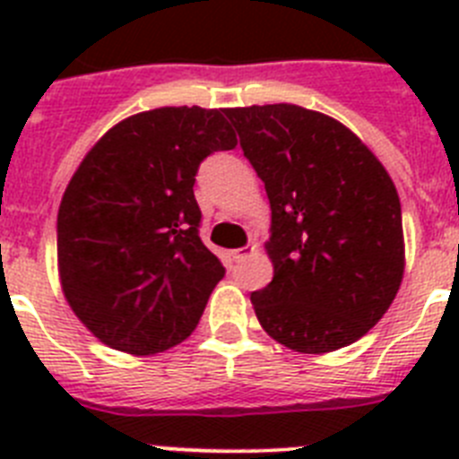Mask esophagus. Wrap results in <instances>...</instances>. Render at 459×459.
I'll use <instances>...</instances> for the list:
<instances>
[{"mask_svg": "<svg viewBox=\"0 0 459 459\" xmlns=\"http://www.w3.org/2000/svg\"><path fill=\"white\" fill-rule=\"evenodd\" d=\"M255 253V246H246V248H238V250H232V259L234 262H243V259L248 257V255Z\"/></svg>", "mask_w": 459, "mask_h": 459, "instance_id": "obj_1", "label": "esophagus"}]
</instances>
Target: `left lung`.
<instances>
[{
	"mask_svg": "<svg viewBox=\"0 0 459 459\" xmlns=\"http://www.w3.org/2000/svg\"><path fill=\"white\" fill-rule=\"evenodd\" d=\"M271 204L273 280L250 294L266 333L303 354L356 342L404 273L400 197L340 121L290 103L225 109Z\"/></svg>",
	"mask_w": 459,
	"mask_h": 459,
	"instance_id": "1",
	"label": "left lung"
}]
</instances>
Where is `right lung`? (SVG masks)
Instances as JSON below:
<instances>
[{"instance_id":"add662e5","label":"right lung","mask_w":459,"mask_h":459,"mask_svg":"<svg viewBox=\"0 0 459 459\" xmlns=\"http://www.w3.org/2000/svg\"><path fill=\"white\" fill-rule=\"evenodd\" d=\"M234 147L222 109L184 105L119 121L84 156L56 216V262L100 342L149 356L193 333L225 275L200 238L195 174Z\"/></svg>"}]
</instances>
